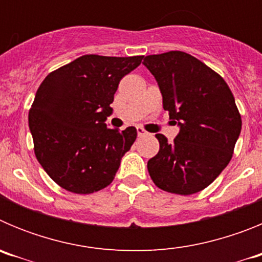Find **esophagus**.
Here are the masks:
<instances>
[{
    "mask_svg": "<svg viewBox=\"0 0 262 262\" xmlns=\"http://www.w3.org/2000/svg\"><path fill=\"white\" fill-rule=\"evenodd\" d=\"M136 133H138V135L139 136H144V135H147V131H145L144 128H143V127H136Z\"/></svg>",
    "mask_w": 262,
    "mask_h": 262,
    "instance_id": "esophagus-1",
    "label": "esophagus"
}]
</instances>
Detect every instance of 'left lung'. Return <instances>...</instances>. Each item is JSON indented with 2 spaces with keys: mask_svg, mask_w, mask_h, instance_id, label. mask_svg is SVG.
<instances>
[{
  "mask_svg": "<svg viewBox=\"0 0 262 262\" xmlns=\"http://www.w3.org/2000/svg\"><path fill=\"white\" fill-rule=\"evenodd\" d=\"M143 64L156 78L164 110L180 126L173 143L157 134L160 151L148 160V172L161 190L198 193L232 159L242 131L232 92L221 75L182 51L149 55Z\"/></svg>",
  "mask_w": 262,
  "mask_h": 262,
  "instance_id": "left-lung-1",
  "label": "left lung"
}]
</instances>
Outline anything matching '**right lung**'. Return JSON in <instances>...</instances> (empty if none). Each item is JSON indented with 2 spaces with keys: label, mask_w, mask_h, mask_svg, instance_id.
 <instances>
[{
  "label": "right lung",
  "mask_w": 262,
  "mask_h": 262,
  "mask_svg": "<svg viewBox=\"0 0 262 262\" xmlns=\"http://www.w3.org/2000/svg\"><path fill=\"white\" fill-rule=\"evenodd\" d=\"M143 57L84 55L51 72L38 88L29 111L34 152L62 189L90 194L113 182L138 133L108 128L105 120L119 81Z\"/></svg>",
  "instance_id": "obj_1"
}]
</instances>
